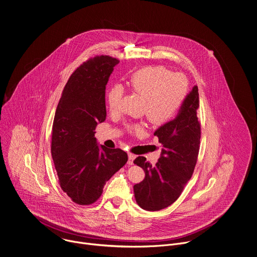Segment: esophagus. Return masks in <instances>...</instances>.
Instances as JSON below:
<instances>
[{"instance_id": "esophagus-1", "label": "esophagus", "mask_w": 257, "mask_h": 257, "mask_svg": "<svg viewBox=\"0 0 257 257\" xmlns=\"http://www.w3.org/2000/svg\"><path fill=\"white\" fill-rule=\"evenodd\" d=\"M135 157H136V156H135L134 154H132V153H129V154H128V158H129L128 165H133V161H134Z\"/></svg>"}]
</instances>
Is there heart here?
I'll return each instance as SVG.
<instances>
[{
	"instance_id": "obj_1",
	"label": "heart",
	"mask_w": 257,
	"mask_h": 257,
	"mask_svg": "<svg viewBox=\"0 0 257 257\" xmlns=\"http://www.w3.org/2000/svg\"><path fill=\"white\" fill-rule=\"evenodd\" d=\"M130 89L143 96L142 112L156 125L171 121L184 101L188 91V81L181 73H171L163 66H149L137 70L128 80ZM124 87L115 84L106 92V102L112 112L118 111L124 96ZM130 133L144 132L143 123L127 126Z\"/></svg>"
}]
</instances>
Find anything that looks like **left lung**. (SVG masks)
Wrapping results in <instances>:
<instances>
[{
	"instance_id": "1",
	"label": "left lung",
	"mask_w": 257,
	"mask_h": 257,
	"mask_svg": "<svg viewBox=\"0 0 257 257\" xmlns=\"http://www.w3.org/2000/svg\"><path fill=\"white\" fill-rule=\"evenodd\" d=\"M198 107V87L194 86L178 116L155 132L164 148L156 166L144 157L134 160L133 163L145 172L143 181L133 187L136 202L141 208L156 211L173 204L192 177L201 137Z\"/></svg>"
}]
</instances>
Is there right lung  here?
<instances>
[{
	"label": "right lung",
	"instance_id": "1",
	"mask_svg": "<svg viewBox=\"0 0 257 257\" xmlns=\"http://www.w3.org/2000/svg\"><path fill=\"white\" fill-rule=\"evenodd\" d=\"M119 60L95 56L72 73L62 92L53 122L51 152L59 184L80 205L101 195L105 182L128 161L120 149L96 144L95 127L105 120V85Z\"/></svg>",
	"mask_w": 257,
	"mask_h": 257
}]
</instances>
